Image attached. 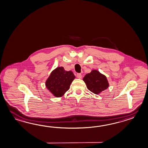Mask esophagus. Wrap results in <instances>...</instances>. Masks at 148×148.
<instances>
[{
  "instance_id": "34e87169",
  "label": "esophagus",
  "mask_w": 148,
  "mask_h": 148,
  "mask_svg": "<svg viewBox=\"0 0 148 148\" xmlns=\"http://www.w3.org/2000/svg\"><path fill=\"white\" fill-rule=\"evenodd\" d=\"M77 77L79 79H82V74L80 73H78L77 74Z\"/></svg>"
}]
</instances>
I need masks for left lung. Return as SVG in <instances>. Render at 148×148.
<instances>
[{
	"label": "left lung",
	"instance_id": "left-lung-1",
	"mask_svg": "<svg viewBox=\"0 0 148 148\" xmlns=\"http://www.w3.org/2000/svg\"><path fill=\"white\" fill-rule=\"evenodd\" d=\"M83 80L88 89L95 95L100 94L109 86L107 77L96 69H93L91 72L86 74Z\"/></svg>",
	"mask_w": 148,
	"mask_h": 148
}]
</instances>
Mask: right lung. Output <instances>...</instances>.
Here are the masks:
<instances>
[{
    "label": "right lung",
    "mask_w": 148,
    "mask_h": 148,
    "mask_svg": "<svg viewBox=\"0 0 148 148\" xmlns=\"http://www.w3.org/2000/svg\"><path fill=\"white\" fill-rule=\"evenodd\" d=\"M75 76L71 71H66L64 68L57 67L50 73L46 81V86L54 97H63L69 89Z\"/></svg>",
    "instance_id": "obj_1"
}]
</instances>
